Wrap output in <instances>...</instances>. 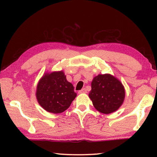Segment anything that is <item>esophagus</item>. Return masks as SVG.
Returning a JSON list of instances; mask_svg holds the SVG:
<instances>
[{
	"label": "esophagus",
	"instance_id": "obj_1",
	"mask_svg": "<svg viewBox=\"0 0 157 157\" xmlns=\"http://www.w3.org/2000/svg\"><path fill=\"white\" fill-rule=\"evenodd\" d=\"M86 89H82L80 91H78V94H86Z\"/></svg>",
	"mask_w": 157,
	"mask_h": 157
}]
</instances>
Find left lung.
<instances>
[{"label":"left lung","instance_id":"obj_1","mask_svg":"<svg viewBox=\"0 0 157 157\" xmlns=\"http://www.w3.org/2000/svg\"><path fill=\"white\" fill-rule=\"evenodd\" d=\"M89 96L98 111L109 114L118 110L123 104L125 91L123 85L115 77L100 74L91 82Z\"/></svg>","mask_w":157,"mask_h":157}]
</instances>
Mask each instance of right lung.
Returning <instances> with one entry per match:
<instances>
[{"mask_svg":"<svg viewBox=\"0 0 157 157\" xmlns=\"http://www.w3.org/2000/svg\"><path fill=\"white\" fill-rule=\"evenodd\" d=\"M76 96L73 84L67 81L63 71L45 73L36 86L37 101L50 113L63 112Z\"/></svg>","mask_w":157,"mask_h":157,"instance_id":"right-lung-1","label":"right lung"}]
</instances>
